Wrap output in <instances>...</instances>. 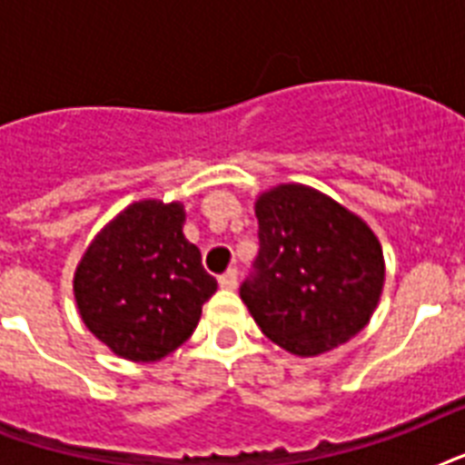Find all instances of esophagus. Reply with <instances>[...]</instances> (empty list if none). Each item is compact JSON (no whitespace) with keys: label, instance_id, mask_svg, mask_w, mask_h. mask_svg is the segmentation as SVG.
<instances>
[{"label":"esophagus","instance_id":"esophagus-1","mask_svg":"<svg viewBox=\"0 0 465 465\" xmlns=\"http://www.w3.org/2000/svg\"><path fill=\"white\" fill-rule=\"evenodd\" d=\"M219 287L222 290H236L239 287V272L236 270H226L224 275H219Z\"/></svg>","mask_w":465,"mask_h":465}]
</instances>
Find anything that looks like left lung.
<instances>
[{
	"label": "left lung",
	"instance_id": "obj_1",
	"mask_svg": "<svg viewBox=\"0 0 465 465\" xmlns=\"http://www.w3.org/2000/svg\"><path fill=\"white\" fill-rule=\"evenodd\" d=\"M261 251L241 299L272 342L316 357L374 316L386 280L381 243L354 212L302 183L255 200Z\"/></svg>",
	"mask_w": 465,
	"mask_h": 465
}]
</instances>
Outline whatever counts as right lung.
<instances>
[{
  "label": "right lung",
  "mask_w": 465,
  "mask_h": 465,
  "mask_svg": "<svg viewBox=\"0 0 465 465\" xmlns=\"http://www.w3.org/2000/svg\"><path fill=\"white\" fill-rule=\"evenodd\" d=\"M183 203L140 200L101 232L74 270V299L91 335L130 361H159L197 328L217 292L200 248L183 233Z\"/></svg>",
  "instance_id": "obj_1"
}]
</instances>
